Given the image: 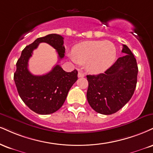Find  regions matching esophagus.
Masks as SVG:
<instances>
[{"label": "esophagus", "instance_id": "34e87169", "mask_svg": "<svg viewBox=\"0 0 153 153\" xmlns=\"http://www.w3.org/2000/svg\"><path fill=\"white\" fill-rule=\"evenodd\" d=\"M85 76V74L83 73H82V72H79L78 73V78H83V77Z\"/></svg>", "mask_w": 153, "mask_h": 153}]
</instances>
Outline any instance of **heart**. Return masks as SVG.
<instances>
[{
	"label": "heart",
	"mask_w": 153,
	"mask_h": 153,
	"mask_svg": "<svg viewBox=\"0 0 153 153\" xmlns=\"http://www.w3.org/2000/svg\"><path fill=\"white\" fill-rule=\"evenodd\" d=\"M116 55V48L112 42L88 40L73 48L71 59L75 63L86 64V68L91 73H100L113 65Z\"/></svg>",
	"instance_id": "1"
}]
</instances>
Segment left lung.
Returning <instances> with one entry per match:
<instances>
[{
    "instance_id": "1",
    "label": "left lung",
    "mask_w": 153,
    "mask_h": 153,
    "mask_svg": "<svg viewBox=\"0 0 153 153\" xmlns=\"http://www.w3.org/2000/svg\"><path fill=\"white\" fill-rule=\"evenodd\" d=\"M120 57L104 73L88 75L87 99L97 113L111 115L120 110L131 98L137 84V61L131 51L123 45Z\"/></svg>"
}]
</instances>
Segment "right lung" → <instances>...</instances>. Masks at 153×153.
Masks as SVG:
<instances>
[{"label": "right lung", "instance_id": "right-lung-1", "mask_svg": "<svg viewBox=\"0 0 153 153\" xmlns=\"http://www.w3.org/2000/svg\"><path fill=\"white\" fill-rule=\"evenodd\" d=\"M40 43H46L56 50L59 60L65 56L63 38L49 34L38 38L23 50L16 63L14 81L20 97L31 110L40 115H48L61 108L68 91L78 80V71L65 72L56 65L47 74L34 75L28 71L29 58Z\"/></svg>", "mask_w": 153, "mask_h": 153}]
</instances>
